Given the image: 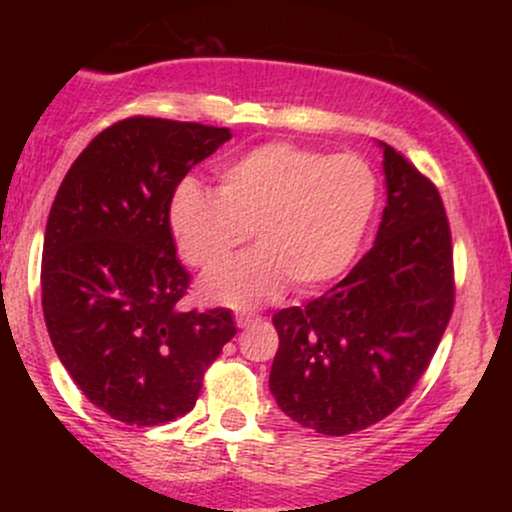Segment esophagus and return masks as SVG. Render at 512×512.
<instances>
[{
  "label": "esophagus",
  "mask_w": 512,
  "mask_h": 512,
  "mask_svg": "<svg viewBox=\"0 0 512 512\" xmlns=\"http://www.w3.org/2000/svg\"><path fill=\"white\" fill-rule=\"evenodd\" d=\"M257 320H260V317L248 315V313H236V325L238 327H248V325H252V322H257Z\"/></svg>",
  "instance_id": "1"
}]
</instances>
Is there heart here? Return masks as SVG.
<instances>
[{
    "label": "heart",
    "mask_w": 512,
    "mask_h": 512,
    "mask_svg": "<svg viewBox=\"0 0 512 512\" xmlns=\"http://www.w3.org/2000/svg\"><path fill=\"white\" fill-rule=\"evenodd\" d=\"M378 202V180L356 154L267 142L219 170V192L185 182L170 202L182 260L214 269L255 231L260 250L202 281L209 301L255 305L291 279L310 291L354 262Z\"/></svg>",
    "instance_id": "obj_1"
}]
</instances>
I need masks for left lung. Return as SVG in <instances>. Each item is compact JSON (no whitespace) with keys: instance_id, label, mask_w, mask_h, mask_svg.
Wrapping results in <instances>:
<instances>
[{"instance_id":"obj_1","label":"left lung","mask_w":512,"mask_h":512,"mask_svg":"<svg viewBox=\"0 0 512 512\" xmlns=\"http://www.w3.org/2000/svg\"><path fill=\"white\" fill-rule=\"evenodd\" d=\"M385 146L387 207L356 267L279 332L269 390L296 424L325 436L363 431L411 395L436 354L452 305V236L438 187Z\"/></svg>"}]
</instances>
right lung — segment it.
Masks as SVG:
<instances>
[{
  "mask_svg": "<svg viewBox=\"0 0 512 512\" xmlns=\"http://www.w3.org/2000/svg\"><path fill=\"white\" fill-rule=\"evenodd\" d=\"M231 139L226 127L134 115L103 129L64 175L43 240V315L79 390L127 426L187 414L236 334L228 308L182 310L170 202Z\"/></svg>",
  "mask_w": 512,
  "mask_h": 512,
  "instance_id": "right-lung-1",
  "label": "right lung"
}]
</instances>
